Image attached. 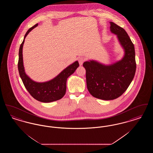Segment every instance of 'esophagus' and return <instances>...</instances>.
I'll return each instance as SVG.
<instances>
[{
  "mask_svg": "<svg viewBox=\"0 0 153 153\" xmlns=\"http://www.w3.org/2000/svg\"><path fill=\"white\" fill-rule=\"evenodd\" d=\"M78 61H79V65L80 66L82 65L83 62L85 61V59L83 58V57H79V58H78Z\"/></svg>",
  "mask_w": 153,
  "mask_h": 153,
  "instance_id": "esophagus-1",
  "label": "esophagus"
}]
</instances>
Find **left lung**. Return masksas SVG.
<instances>
[{
	"label": "left lung",
	"mask_w": 153,
	"mask_h": 153,
	"mask_svg": "<svg viewBox=\"0 0 153 153\" xmlns=\"http://www.w3.org/2000/svg\"><path fill=\"white\" fill-rule=\"evenodd\" d=\"M110 31L117 36L124 51L122 58L105 65L94 59L83 64L86 71L88 90L94 97L104 100L117 99L129 87L136 71L134 45L127 32L110 22Z\"/></svg>",
	"instance_id": "8db88e82"
}]
</instances>
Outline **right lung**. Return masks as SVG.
Here are the masks:
<instances>
[{
    "label": "right lung",
    "instance_id": "add662e5",
    "mask_svg": "<svg viewBox=\"0 0 153 153\" xmlns=\"http://www.w3.org/2000/svg\"><path fill=\"white\" fill-rule=\"evenodd\" d=\"M38 23L27 30L19 51L18 71L23 83L30 94L36 100L43 102L57 101L65 95L66 90V81L79 66L77 61L68 66L62 71L51 80L45 82H37L32 80L26 73L23 60V46L25 39L30 32L36 27Z\"/></svg>",
    "mask_w": 153,
    "mask_h": 153
}]
</instances>
